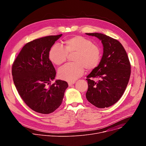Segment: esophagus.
<instances>
[{
  "instance_id": "esophagus-1",
  "label": "esophagus",
  "mask_w": 146,
  "mask_h": 146,
  "mask_svg": "<svg viewBox=\"0 0 146 146\" xmlns=\"http://www.w3.org/2000/svg\"><path fill=\"white\" fill-rule=\"evenodd\" d=\"M74 84H75V82H68V85H69V86H72V85H73Z\"/></svg>"
}]
</instances>
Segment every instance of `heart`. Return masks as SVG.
Segmentation results:
<instances>
[{"label": "heart", "mask_w": 146, "mask_h": 146, "mask_svg": "<svg viewBox=\"0 0 146 146\" xmlns=\"http://www.w3.org/2000/svg\"><path fill=\"white\" fill-rule=\"evenodd\" d=\"M65 48L59 45H54L50 50L49 58L56 65L66 60L68 54L75 53L74 63L68 64L58 70V77L63 80L72 82L84 73V69L91 71L99 65L101 59V50L89 39L81 36H75L64 41Z\"/></svg>", "instance_id": "obj_1"}]
</instances>
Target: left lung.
<instances>
[{
    "mask_svg": "<svg viewBox=\"0 0 146 146\" xmlns=\"http://www.w3.org/2000/svg\"><path fill=\"white\" fill-rule=\"evenodd\" d=\"M86 34L99 38L103 47L99 65L87 76L86 98L96 108H109L121 98L128 84L131 75L129 58L118 40L102 33ZM90 78H99L100 80L95 82Z\"/></svg>",
    "mask_w": 146,
    "mask_h": 146,
    "instance_id": "left-lung-1",
    "label": "left lung"
}]
</instances>
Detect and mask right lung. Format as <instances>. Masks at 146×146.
I'll return each instance as SVG.
<instances>
[{
  "mask_svg": "<svg viewBox=\"0 0 146 146\" xmlns=\"http://www.w3.org/2000/svg\"><path fill=\"white\" fill-rule=\"evenodd\" d=\"M62 35L41 37L27 43L13 64V78L19 95L37 113L54 112L60 106L68 87L67 82L60 80L50 85L56 72L49 52Z\"/></svg>",
  "mask_w": 146,
  "mask_h": 146,
  "instance_id": "right-lung-1",
  "label": "right lung"
}]
</instances>
